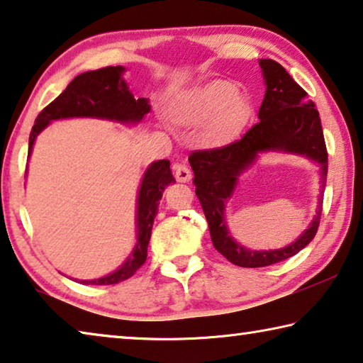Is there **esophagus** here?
<instances>
[{
  "label": "esophagus",
  "mask_w": 363,
  "mask_h": 363,
  "mask_svg": "<svg viewBox=\"0 0 363 363\" xmlns=\"http://www.w3.org/2000/svg\"><path fill=\"white\" fill-rule=\"evenodd\" d=\"M174 174L177 182H189L191 180V170H189L185 164H175L174 165Z\"/></svg>",
  "instance_id": "obj_1"
}]
</instances>
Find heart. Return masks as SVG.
<instances>
[{"mask_svg": "<svg viewBox=\"0 0 363 363\" xmlns=\"http://www.w3.org/2000/svg\"><path fill=\"white\" fill-rule=\"evenodd\" d=\"M174 116L180 123H198L209 118L203 132L204 140L218 143L231 138L245 127L249 104L231 83L217 82L194 93L175 109Z\"/></svg>", "mask_w": 363, "mask_h": 363, "instance_id": "b5f03b06", "label": "heart"}]
</instances>
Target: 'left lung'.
Here are the masks:
<instances>
[{
    "mask_svg": "<svg viewBox=\"0 0 363 363\" xmlns=\"http://www.w3.org/2000/svg\"><path fill=\"white\" fill-rule=\"evenodd\" d=\"M259 65L267 85L265 98L259 109V122L240 140L209 150H194L188 157L194 172L196 196L209 223L213 247L231 264L246 269L278 264L304 249L317 235L323 201L320 198L315 218L293 245L278 251H249L236 245L225 227V201L233 193L238 175L249 167L257 152L277 150L304 154L317 160L322 165L323 185L328 174V152L322 122L307 91L277 61L260 59Z\"/></svg>",
    "mask_w": 363,
    "mask_h": 363,
    "instance_id": "1",
    "label": "left lung"
}]
</instances>
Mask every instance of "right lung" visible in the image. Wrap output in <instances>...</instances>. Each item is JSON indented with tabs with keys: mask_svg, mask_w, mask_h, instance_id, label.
<instances>
[{
	"mask_svg": "<svg viewBox=\"0 0 363 363\" xmlns=\"http://www.w3.org/2000/svg\"><path fill=\"white\" fill-rule=\"evenodd\" d=\"M122 72L123 67L121 65H117V67L109 65V67L77 75L67 88L55 101H51L35 118V125L32 127L30 138H28V157H30L37 135L56 118L101 117L121 122H140L151 108L146 98H133V94L128 91L125 80H122ZM172 182H175V178L172 175L170 162L167 159L151 164V167L143 177L140 186L138 213H136L138 241H136L133 252L130 254L127 262L114 273L99 278V280L83 283L116 284L125 281L146 262L152 223L159 211V199L162 198L165 186L170 185Z\"/></svg>",
	"mask_w": 363,
	"mask_h": 363,
	"instance_id": "obj_1",
	"label": "right lung"
}]
</instances>
